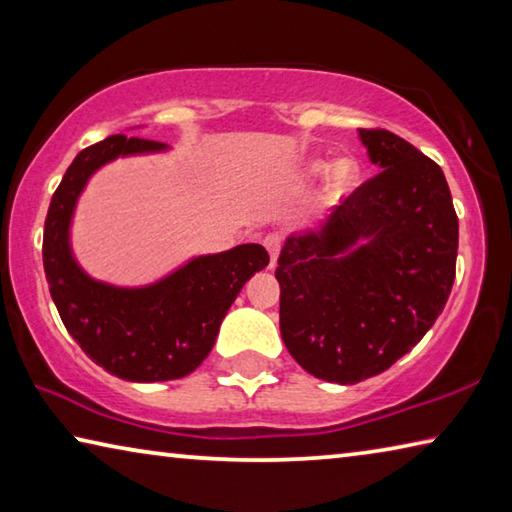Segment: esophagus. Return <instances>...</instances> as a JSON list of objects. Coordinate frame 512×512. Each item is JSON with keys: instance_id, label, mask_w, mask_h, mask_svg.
Wrapping results in <instances>:
<instances>
[{"instance_id": "obj_1", "label": "esophagus", "mask_w": 512, "mask_h": 512, "mask_svg": "<svg viewBox=\"0 0 512 512\" xmlns=\"http://www.w3.org/2000/svg\"><path fill=\"white\" fill-rule=\"evenodd\" d=\"M264 246L268 250V255H271V268H273L275 262H277V255H280L282 239L277 237V235H268V237H264Z\"/></svg>"}]
</instances>
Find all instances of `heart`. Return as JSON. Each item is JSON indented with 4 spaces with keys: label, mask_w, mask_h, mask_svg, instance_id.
<instances>
[{
    "label": "heart",
    "mask_w": 512,
    "mask_h": 512,
    "mask_svg": "<svg viewBox=\"0 0 512 512\" xmlns=\"http://www.w3.org/2000/svg\"><path fill=\"white\" fill-rule=\"evenodd\" d=\"M311 173H314V176H323V173H327L329 171V164L327 162H314L311 164ZM357 178H359V169H357V164H354L352 160H348V158H343V160H339L332 167V183H334V187L336 189H350L354 183H357Z\"/></svg>",
    "instance_id": "heart-1"
}]
</instances>
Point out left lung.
<instances>
[{"instance_id": "1", "label": "left lung", "mask_w": 512, "mask_h": 512, "mask_svg": "<svg viewBox=\"0 0 512 512\" xmlns=\"http://www.w3.org/2000/svg\"><path fill=\"white\" fill-rule=\"evenodd\" d=\"M377 176L277 259L282 341L309 375L357 384L436 323L456 277L458 216L443 169L384 128H359Z\"/></svg>"}]
</instances>
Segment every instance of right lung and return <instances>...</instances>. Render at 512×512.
Listing matches in <instances>:
<instances>
[{
    "instance_id": "obj_1",
    "label": "right lung",
    "mask_w": 512,
    "mask_h": 512,
    "mask_svg": "<svg viewBox=\"0 0 512 512\" xmlns=\"http://www.w3.org/2000/svg\"><path fill=\"white\" fill-rule=\"evenodd\" d=\"M167 144L110 135L83 149L51 196L42 262L60 318L88 357L126 381L180 379L201 366L214 348L221 320L244 284L268 266L259 244L201 255L140 289L92 280L69 248L76 201L94 171L119 155L158 153Z\"/></svg>"
}]
</instances>
